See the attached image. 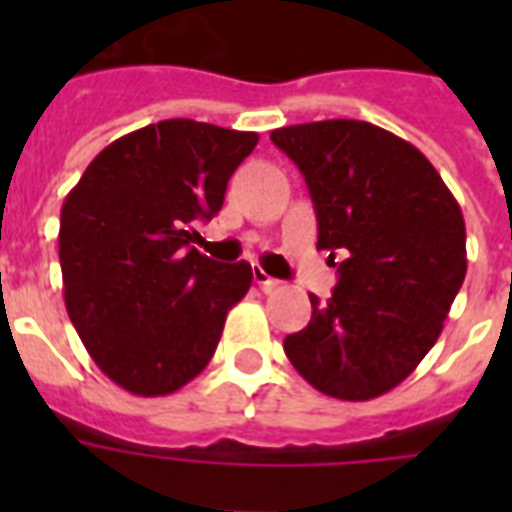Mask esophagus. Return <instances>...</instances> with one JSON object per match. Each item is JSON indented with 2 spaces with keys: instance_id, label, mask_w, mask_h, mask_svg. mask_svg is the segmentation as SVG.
Instances as JSON below:
<instances>
[{
  "instance_id": "1",
  "label": "esophagus",
  "mask_w": 512,
  "mask_h": 512,
  "mask_svg": "<svg viewBox=\"0 0 512 512\" xmlns=\"http://www.w3.org/2000/svg\"><path fill=\"white\" fill-rule=\"evenodd\" d=\"M252 279H255V284L263 289V292H273V289H279V284H281L279 279L268 276V273H265L260 265H257V268H252Z\"/></svg>"
}]
</instances>
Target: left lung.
Segmentation results:
<instances>
[{"mask_svg": "<svg viewBox=\"0 0 512 512\" xmlns=\"http://www.w3.org/2000/svg\"><path fill=\"white\" fill-rule=\"evenodd\" d=\"M271 140L305 175L316 247L340 273L329 300L308 295L311 324L284 353L327 396H382L436 345L465 281L460 204L422 151L377 124H292Z\"/></svg>", "mask_w": 512, "mask_h": 512, "instance_id": "8db88e82", "label": "left lung"}]
</instances>
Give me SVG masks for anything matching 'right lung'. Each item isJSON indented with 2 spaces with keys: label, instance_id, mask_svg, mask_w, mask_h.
I'll return each instance as SVG.
<instances>
[{
  "label": "right lung",
  "instance_id": "obj_1",
  "mask_svg": "<svg viewBox=\"0 0 512 512\" xmlns=\"http://www.w3.org/2000/svg\"><path fill=\"white\" fill-rule=\"evenodd\" d=\"M257 132L193 119L148 124L106 146L60 209L66 311L98 369L135 396H167L209 364L252 265L191 247L220 212Z\"/></svg>",
  "mask_w": 512,
  "mask_h": 512
}]
</instances>
